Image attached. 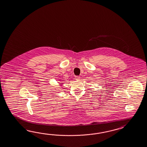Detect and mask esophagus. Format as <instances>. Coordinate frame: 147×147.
<instances>
[{
    "label": "esophagus",
    "instance_id": "obj_1",
    "mask_svg": "<svg viewBox=\"0 0 147 147\" xmlns=\"http://www.w3.org/2000/svg\"><path fill=\"white\" fill-rule=\"evenodd\" d=\"M80 77H79V76H76L75 77V79L76 80H80Z\"/></svg>",
    "mask_w": 147,
    "mask_h": 147
}]
</instances>
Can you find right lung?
Masks as SVG:
<instances>
[{
    "mask_svg": "<svg viewBox=\"0 0 147 147\" xmlns=\"http://www.w3.org/2000/svg\"><path fill=\"white\" fill-rule=\"evenodd\" d=\"M60 81H61V80H60Z\"/></svg>",
    "mask_w": 147,
    "mask_h": 147,
    "instance_id": "right-lung-1",
    "label": "right lung"
}]
</instances>
